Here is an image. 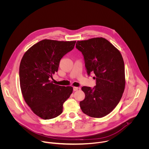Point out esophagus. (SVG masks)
<instances>
[{"label": "esophagus", "mask_w": 149, "mask_h": 149, "mask_svg": "<svg viewBox=\"0 0 149 149\" xmlns=\"http://www.w3.org/2000/svg\"><path fill=\"white\" fill-rule=\"evenodd\" d=\"M80 89V88H79V87H76V86L73 87V91H77V90H79Z\"/></svg>", "instance_id": "esophagus-1"}]
</instances>
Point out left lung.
<instances>
[{
    "label": "left lung",
    "instance_id": "8db88e82",
    "mask_svg": "<svg viewBox=\"0 0 149 149\" xmlns=\"http://www.w3.org/2000/svg\"><path fill=\"white\" fill-rule=\"evenodd\" d=\"M76 49L84 57L87 74L94 73L96 86H83L85 97L80 102L86 115L102 118L120 102L125 87V64L120 52L106 39L94 38L77 41Z\"/></svg>",
    "mask_w": 149,
    "mask_h": 149
}]
</instances>
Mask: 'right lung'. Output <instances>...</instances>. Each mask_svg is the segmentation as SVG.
I'll return each mask as SVG.
<instances>
[{
  "label": "right lung",
  "instance_id": "right-lung-1",
  "mask_svg": "<svg viewBox=\"0 0 149 149\" xmlns=\"http://www.w3.org/2000/svg\"><path fill=\"white\" fill-rule=\"evenodd\" d=\"M76 41L43 40L23 55L19 66L22 93L33 112L50 119L63 112V104L73 92L72 86L54 84L50 81L58 71L61 59L72 50Z\"/></svg>",
  "mask_w": 149,
  "mask_h": 149
}]
</instances>
